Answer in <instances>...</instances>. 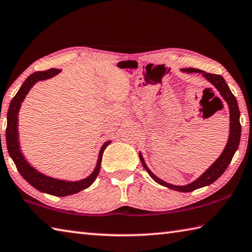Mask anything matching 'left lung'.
Returning <instances> with one entry per match:
<instances>
[{"mask_svg":"<svg viewBox=\"0 0 252 252\" xmlns=\"http://www.w3.org/2000/svg\"><path fill=\"white\" fill-rule=\"evenodd\" d=\"M182 70L189 72V73H191V72L202 73V76L205 77L209 82H211L213 85H215L217 90L220 92L222 97L224 98V100H225L228 105L229 121H231L229 122L228 141H227L225 148H224L223 153L221 154V156L216 160L215 163H213L205 173H202V175H200L199 178L195 180L194 182H191L190 184H187L184 186H178V185L169 184V183H167V182L160 180L152 172L151 170L147 168V165H146L145 161H144L142 155L140 154V158H141V161H142L144 169L147 171L148 174L152 176L154 181H156L157 183H159L160 185L168 187V189L182 191V192H187V191H192L197 189H200V187L212 184L213 182L217 181L224 173V171L226 170L228 164L231 163L235 152H236L238 148L239 141H240V133H242V126H240V122H239L240 112H239L236 97H235L233 93L231 92V90H229L227 83L225 82V80L223 79L222 76H220V74L208 73V72H205L202 70H199V69H195V68H185V69H182Z\"/></svg>","mask_w":252,"mask_h":252,"instance_id":"obj_1","label":"left lung"}]
</instances>
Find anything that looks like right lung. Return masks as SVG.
I'll return each mask as SVG.
<instances>
[{
  "label": "right lung",
  "instance_id": "1",
  "mask_svg": "<svg viewBox=\"0 0 252 252\" xmlns=\"http://www.w3.org/2000/svg\"><path fill=\"white\" fill-rule=\"evenodd\" d=\"M61 72L60 69H54L51 68L49 70L45 71H36L34 73L30 74V76L26 79V81L21 85V88L16 94L12 101H10L8 112H7V126H6V144H7V149L9 156L12 157L13 161L16 165V168L19 171L21 176L28 182V183L33 186L34 189L40 190L42 192H46V194H50L53 196H68L76 194V192L83 190L93 183L95 179L97 178L100 169V162H101V157H103V153L105 148L109 145L110 142H106L103 146H101L99 155H98V160L97 164H96L95 170L93 173L89 175L88 178H85L81 181L77 182H68V181H63V180H56L50 178V176H46L44 174L40 173L39 171H36L34 168H32L31 165L26 161L25 157L21 154L20 147H19V142H18V111L20 108V105L25 99L26 95L28 94L30 89L33 87V85L37 82L41 81V80H46L53 78L56 74Z\"/></svg>",
  "mask_w": 252,
  "mask_h": 252
}]
</instances>
